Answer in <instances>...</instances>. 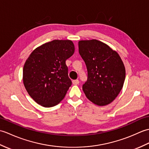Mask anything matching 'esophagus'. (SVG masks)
Segmentation results:
<instances>
[{"mask_svg":"<svg viewBox=\"0 0 149 149\" xmlns=\"http://www.w3.org/2000/svg\"><path fill=\"white\" fill-rule=\"evenodd\" d=\"M79 83V80H74V81H72V84H74V85H77V84H78Z\"/></svg>","mask_w":149,"mask_h":149,"instance_id":"34e87169","label":"esophagus"}]
</instances>
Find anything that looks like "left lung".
I'll return each instance as SVG.
<instances>
[{"label":"left lung","mask_w":149,"mask_h":149,"mask_svg":"<svg viewBox=\"0 0 149 149\" xmlns=\"http://www.w3.org/2000/svg\"><path fill=\"white\" fill-rule=\"evenodd\" d=\"M78 45L88 70V79L83 86L85 95L97 106L111 103L125 81V69L121 58L107 44L97 40H81Z\"/></svg>","instance_id":"left-lung-1"}]
</instances>
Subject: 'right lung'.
I'll return each mask as SVG.
<instances>
[{
  "label": "right lung",
  "mask_w": 149,
  "mask_h": 149,
  "mask_svg": "<svg viewBox=\"0 0 149 149\" xmlns=\"http://www.w3.org/2000/svg\"><path fill=\"white\" fill-rule=\"evenodd\" d=\"M74 51L71 40H54L31 53L24 66L23 82L37 104L50 107L64 99L72 84L65 62Z\"/></svg>",
  "instance_id": "1"
}]
</instances>
